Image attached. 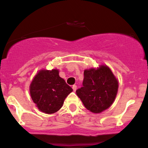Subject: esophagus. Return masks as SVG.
<instances>
[{
	"mask_svg": "<svg viewBox=\"0 0 148 148\" xmlns=\"http://www.w3.org/2000/svg\"><path fill=\"white\" fill-rule=\"evenodd\" d=\"M72 89L73 90H74V92H75L76 90V89H77V86H76V85H74V86H72Z\"/></svg>",
	"mask_w": 148,
	"mask_h": 148,
	"instance_id": "34e87169",
	"label": "esophagus"
}]
</instances>
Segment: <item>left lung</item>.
Listing matches in <instances>:
<instances>
[{
	"instance_id": "left-lung-1",
	"label": "left lung",
	"mask_w": 148,
	"mask_h": 148,
	"mask_svg": "<svg viewBox=\"0 0 148 148\" xmlns=\"http://www.w3.org/2000/svg\"><path fill=\"white\" fill-rule=\"evenodd\" d=\"M83 87L76 91L86 108L93 113L108 109L114 102L118 80L106 64L84 70Z\"/></svg>"
}]
</instances>
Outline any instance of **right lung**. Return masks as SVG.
Listing matches in <instances>:
<instances>
[{
  "mask_svg": "<svg viewBox=\"0 0 148 148\" xmlns=\"http://www.w3.org/2000/svg\"><path fill=\"white\" fill-rule=\"evenodd\" d=\"M30 97L40 111L53 114L60 109L65 98L73 91L59 76V70H39L29 86Z\"/></svg>",
  "mask_w": 148,
  "mask_h": 148,
  "instance_id": "1",
  "label": "right lung"
}]
</instances>
